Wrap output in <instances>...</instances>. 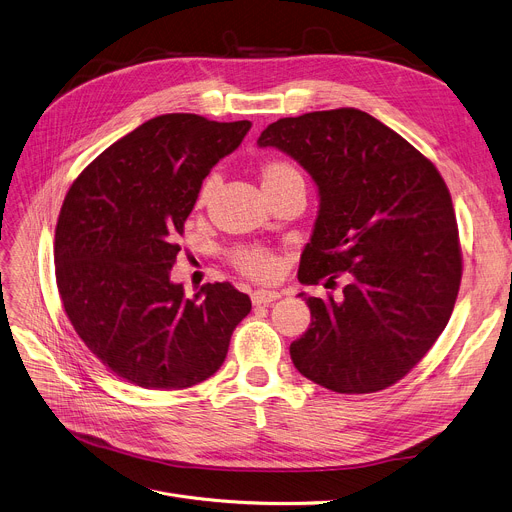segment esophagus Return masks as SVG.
<instances>
[{"label": "esophagus", "instance_id": "esophagus-1", "mask_svg": "<svg viewBox=\"0 0 512 512\" xmlns=\"http://www.w3.org/2000/svg\"><path fill=\"white\" fill-rule=\"evenodd\" d=\"M278 298H282V294L276 292V290H255L251 294L253 304H271V302H276Z\"/></svg>", "mask_w": 512, "mask_h": 512}]
</instances>
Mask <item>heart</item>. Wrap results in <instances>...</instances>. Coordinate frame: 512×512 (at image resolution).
<instances>
[{
	"mask_svg": "<svg viewBox=\"0 0 512 512\" xmlns=\"http://www.w3.org/2000/svg\"><path fill=\"white\" fill-rule=\"evenodd\" d=\"M259 177L263 183L265 193L267 191H276L288 185H304V179L300 175V170L286 158H267L259 166ZM218 189V177L210 175L203 179L199 191H197V208H206L212 201L214 193ZM228 261L232 267L255 282H274L282 274V255L263 249V247H243V249H234L228 253Z\"/></svg>",
	"mask_w": 512,
	"mask_h": 512,
	"instance_id": "b5f03b06",
	"label": "heart"
}]
</instances>
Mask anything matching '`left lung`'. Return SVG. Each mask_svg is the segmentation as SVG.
Masks as SVG:
<instances>
[{"instance_id":"1","label":"left lung","mask_w":512,"mask_h":512,"mask_svg":"<svg viewBox=\"0 0 512 512\" xmlns=\"http://www.w3.org/2000/svg\"><path fill=\"white\" fill-rule=\"evenodd\" d=\"M309 170L319 216L298 267L311 325L290 356L335 393H374L401 381L447 327L463 257L453 201L436 166L391 127L358 109L284 117L259 135Z\"/></svg>"}]
</instances>
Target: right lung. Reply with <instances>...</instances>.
I'll return each mask as SVG.
<instances>
[{
  "instance_id": "right-lung-1",
  "label": "right lung",
  "mask_w": 512,
  "mask_h": 512,
  "mask_svg": "<svg viewBox=\"0 0 512 512\" xmlns=\"http://www.w3.org/2000/svg\"><path fill=\"white\" fill-rule=\"evenodd\" d=\"M251 121L154 117L96 156L67 191L55 228V280L67 319L123 381L187 389L222 366L251 298L228 282L187 298L170 282L201 181Z\"/></svg>"
}]
</instances>
